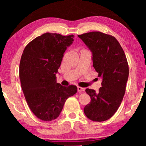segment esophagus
<instances>
[{
    "label": "esophagus",
    "instance_id": "34e87169",
    "mask_svg": "<svg viewBox=\"0 0 146 146\" xmlns=\"http://www.w3.org/2000/svg\"><path fill=\"white\" fill-rule=\"evenodd\" d=\"M77 90H78V92H84V88H83L80 87V86L77 87Z\"/></svg>",
    "mask_w": 146,
    "mask_h": 146
}]
</instances>
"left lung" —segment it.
<instances>
[{"mask_svg":"<svg viewBox=\"0 0 146 146\" xmlns=\"http://www.w3.org/2000/svg\"><path fill=\"white\" fill-rule=\"evenodd\" d=\"M78 36L92 52L93 66L102 78L98 92L86 89L91 101L84 111L91 120L106 121L116 112L124 96L129 76L126 56L119 42L110 35L95 31Z\"/></svg>","mask_w":146,"mask_h":146,"instance_id":"obj_1","label":"left lung"}]
</instances>
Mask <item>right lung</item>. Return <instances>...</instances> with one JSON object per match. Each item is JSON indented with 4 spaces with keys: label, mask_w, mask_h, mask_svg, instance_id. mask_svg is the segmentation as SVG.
<instances>
[{
    "label": "right lung",
    "mask_w": 146,
    "mask_h": 146,
    "mask_svg": "<svg viewBox=\"0 0 146 146\" xmlns=\"http://www.w3.org/2000/svg\"><path fill=\"white\" fill-rule=\"evenodd\" d=\"M73 35L46 33L28 44L19 66L21 87L29 107L38 118L48 121L59 116L65 102L77 92L74 85L56 83V74Z\"/></svg>",
    "instance_id": "1"
}]
</instances>
